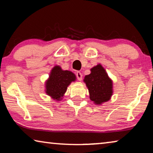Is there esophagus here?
I'll return each mask as SVG.
<instances>
[{"mask_svg": "<svg viewBox=\"0 0 153 153\" xmlns=\"http://www.w3.org/2000/svg\"><path fill=\"white\" fill-rule=\"evenodd\" d=\"M76 77L79 81H81V80L82 79V74L81 72H79V71L76 72Z\"/></svg>", "mask_w": 153, "mask_h": 153, "instance_id": "esophagus-1", "label": "esophagus"}]
</instances>
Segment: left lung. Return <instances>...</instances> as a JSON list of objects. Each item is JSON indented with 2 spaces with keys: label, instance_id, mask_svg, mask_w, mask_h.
I'll return each mask as SVG.
<instances>
[{
  "label": "left lung",
  "instance_id": "left-lung-1",
  "mask_svg": "<svg viewBox=\"0 0 153 153\" xmlns=\"http://www.w3.org/2000/svg\"><path fill=\"white\" fill-rule=\"evenodd\" d=\"M84 82L88 89L90 99L95 105H100L108 101L113 95V81L100 64L90 69Z\"/></svg>",
  "mask_w": 153,
  "mask_h": 153
}]
</instances>
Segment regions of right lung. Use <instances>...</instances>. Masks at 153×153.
Instances as JSON below:
<instances>
[{
    "instance_id": "1",
    "label": "right lung",
    "mask_w": 153,
    "mask_h": 153,
    "mask_svg": "<svg viewBox=\"0 0 153 153\" xmlns=\"http://www.w3.org/2000/svg\"><path fill=\"white\" fill-rule=\"evenodd\" d=\"M76 76L68 70H63L59 65L51 69L48 78L45 82V92L56 101L63 99L67 87L72 82H75Z\"/></svg>"
}]
</instances>
